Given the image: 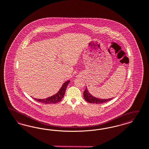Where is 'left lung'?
Masks as SVG:
<instances>
[{"label":"left lung","instance_id":"8db88e82","mask_svg":"<svg viewBox=\"0 0 149 149\" xmlns=\"http://www.w3.org/2000/svg\"><path fill=\"white\" fill-rule=\"evenodd\" d=\"M84 97L88 102L91 103H96V104H98V103L101 104L103 103L106 102L112 99V98H111L109 99H100L98 98L95 97L88 93L87 87H86V89L84 92Z\"/></svg>","mask_w":149,"mask_h":149}]
</instances>
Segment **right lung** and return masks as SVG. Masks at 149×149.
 <instances>
[{
    "instance_id": "right-lung-1",
    "label": "right lung",
    "mask_w": 149,
    "mask_h": 149,
    "mask_svg": "<svg viewBox=\"0 0 149 149\" xmlns=\"http://www.w3.org/2000/svg\"><path fill=\"white\" fill-rule=\"evenodd\" d=\"M70 82L69 80L64 82L62 87L60 88L59 91L56 93V94L52 96L51 97L46 98L45 99H37L34 98L37 101L39 102L43 103L45 104H52V103H56L60 102L62 100V98L64 97L65 92L67 88V86Z\"/></svg>"
}]
</instances>
